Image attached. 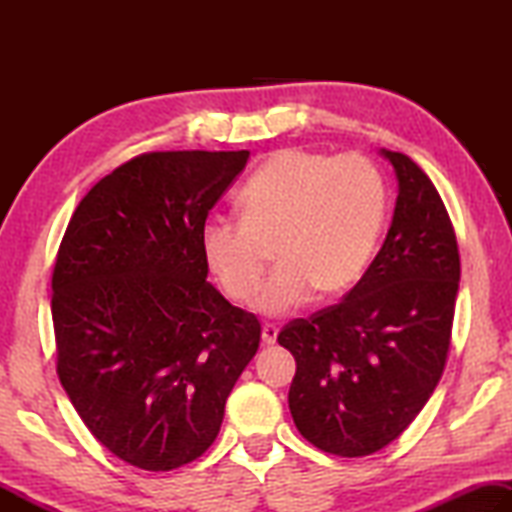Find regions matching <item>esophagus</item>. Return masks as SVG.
<instances>
[{
  "instance_id": "34e87169",
  "label": "esophagus",
  "mask_w": 512,
  "mask_h": 512,
  "mask_svg": "<svg viewBox=\"0 0 512 512\" xmlns=\"http://www.w3.org/2000/svg\"><path fill=\"white\" fill-rule=\"evenodd\" d=\"M275 341H277V327L271 325V323H266L262 327V343L264 345H273Z\"/></svg>"
}]
</instances>
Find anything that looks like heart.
<instances>
[{"mask_svg": "<svg viewBox=\"0 0 512 512\" xmlns=\"http://www.w3.org/2000/svg\"><path fill=\"white\" fill-rule=\"evenodd\" d=\"M241 219L210 216L201 228L207 271L232 302L255 296L273 248L277 268L255 309L284 316L314 296L336 298L361 280L386 221V187L361 155L280 149L239 192Z\"/></svg>", "mask_w": 512, "mask_h": 512, "instance_id": "heart-1", "label": "heart"}]
</instances>
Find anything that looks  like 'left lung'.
Instances as JSON below:
<instances>
[{"instance_id": "1", "label": "left lung", "mask_w": 512, "mask_h": 512, "mask_svg": "<svg viewBox=\"0 0 512 512\" xmlns=\"http://www.w3.org/2000/svg\"><path fill=\"white\" fill-rule=\"evenodd\" d=\"M384 246L343 302L298 318L277 343L296 359L289 409L311 445L368 456L400 436L445 370L461 259L443 198L409 155Z\"/></svg>"}]
</instances>
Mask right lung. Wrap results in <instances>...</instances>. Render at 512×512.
Instances as JSON below:
<instances>
[{
  "label": "right lung",
  "instance_id": "add662e5",
  "mask_svg": "<svg viewBox=\"0 0 512 512\" xmlns=\"http://www.w3.org/2000/svg\"><path fill=\"white\" fill-rule=\"evenodd\" d=\"M248 151L144 153L76 207L51 277L58 377L85 427L149 472L192 463L259 348L210 282L201 228Z\"/></svg>",
  "mask_w": 512,
  "mask_h": 512
}]
</instances>
